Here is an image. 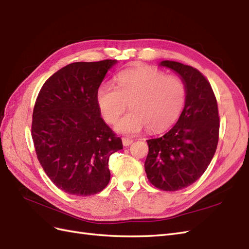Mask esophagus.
<instances>
[{
	"label": "esophagus",
	"mask_w": 249,
	"mask_h": 249,
	"mask_svg": "<svg viewBox=\"0 0 249 249\" xmlns=\"http://www.w3.org/2000/svg\"><path fill=\"white\" fill-rule=\"evenodd\" d=\"M122 142H123V145L127 147V146H129L133 141H132L131 139H128V138H123V139H122Z\"/></svg>",
	"instance_id": "obj_1"
}]
</instances>
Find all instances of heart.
I'll use <instances>...</instances> for the list:
<instances>
[{
	"label": "heart",
	"mask_w": 249,
	"mask_h": 249,
	"mask_svg": "<svg viewBox=\"0 0 249 249\" xmlns=\"http://www.w3.org/2000/svg\"><path fill=\"white\" fill-rule=\"evenodd\" d=\"M117 87L103 83L97 90L99 110L106 123H116L128 103L130 111L116 125V130L137 134L147 128L160 131L179 118L186 103L187 89L180 78L161 71L140 67L125 70L116 78Z\"/></svg>",
	"instance_id": "1"
}]
</instances>
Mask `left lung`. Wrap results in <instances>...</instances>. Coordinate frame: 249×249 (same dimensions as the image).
Here are the masks:
<instances>
[{"label": "left lung", "mask_w": 249, "mask_h": 249, "mask_svg": "<svg viewBox=\"0 0 249 249\" xmlns=\"http://www.w3.org/2000/svg\"><path fill=\"white\" fill-rule=\"evenodd\" d=\"M160 66L180 75L186 104L172 129L147 141L145 172L155 188L177 191L199 179L209 167L218 145L220 119L215 94L202 73L176 61L165 60Z\"/></svg>", "instance_id": "8db88e82"}]
</instances>
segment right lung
Here are the masks:
<instances>
[{
    "label": "right lung",
    "mask_w": 249,
    "mask_h": 249,
    "mask_svg": "<svg viewBox=\"0 0 249 249\" xmlns=\"http://www.w3.org/2000/svg\"><path fill=\"white\" fill-rule=\"evenodd\" d=\"M116 59L73 62L44 83L34 104L31 136L51 181L71 195L101 192L110 179L109 156L123 149L101 118L97 90Z\"/></svg>",
    "instance_id": "add662e5"
}]
</instances>
